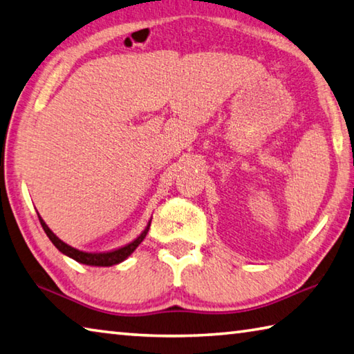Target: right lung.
<instances>
[{
	"mask_svg": "<svg viewBox=\"0 0 354 354\" xmlns=\"http://www.w3.org/2000/svg\"><path fill=\"white\" fill-rule=\"evenodd\" d=\"M40 218V223L41 226L44 229V232H46V235L49 236V240L54 243V246L60 250V252H63L65 255L71 257V259H74L75 261L79 263H83V265H89V266H113V265H118V263L124 261L128 255H130L134 249H136L140 243H142V240L147 236V234H149V229H150V224H151V220L149 221V226L145 227V230L142 234H140L136 240L128 243L127 246L124 248H119V249H114V250H108V252H83V250H79L75 249L73 246H69V244L63 243L59 236L54 235L53 230H50L46 223H44Z\"/></svg>",
	"mask_w": 354,
	"mask_h": 354,
	"instance_id": "1",
	"label": "right lung"
}]
</instances>
